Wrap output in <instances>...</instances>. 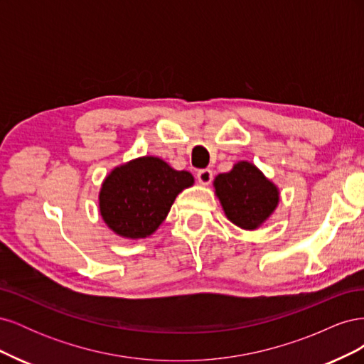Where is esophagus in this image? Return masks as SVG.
Instances as JSON below:
<instances>
[{"label":"esophagus","instance_id":"34e87169","mask_svg":"<svg viewBox=\"0 0 364 364\" xmlns=\"http://www.w3.org/2000/svg\"><path fill=\"white\" fill-rule=\"evenodd\" d=\"M197 181H199L202 185H208L211 183L213 181V171L209 168H202L197 171Z\"/></svg>","mask_w":364,"mask_h":364}]
</instances>
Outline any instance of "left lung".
I'll return each mask as SVG.
<instances>
[{"label": "left lung", "instance_id": "1", "mask_svg": "<svg viewBox=\"0 0 364 364\" xmlns=\"http://www.w3.org/2000/svg\"><path fill=\"white\" fill-rule=\"evenodd\" d=\"M214 186L226 217L241 229L259 228L279 202L278 186L246 161L237 162L229 173L218 174Z\"/></svg>", "mask_w": 364, "mask_h": 364}]
</instances>
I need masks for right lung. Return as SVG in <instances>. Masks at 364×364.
<instances>
[{"label":"right lung","mask_w":364,"mask_h":364,"mask_svg":"<svg viewBox=\"0 0 364 364\" xmlns=\"http://www.w3.org/2000/svg\"><path fill=\"white\" fill-rule=\"evenodd\" d=\"M194 183L193 174L178 171L155 156H142L107 174L100 196V214L124 238H146L159 228L182 190Z\"/></svg>","instance_id":"right-lung-1"}]
</instances>
